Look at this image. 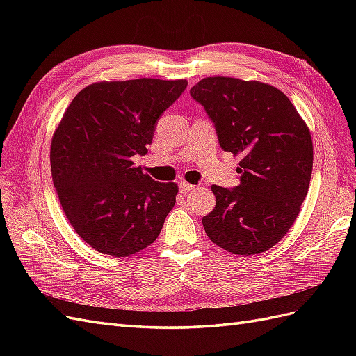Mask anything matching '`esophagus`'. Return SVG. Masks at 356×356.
<instances>
[{
  "instance_id": "obj_1",
  "label": "esophagus",
  "mask_w": 356,
  "mask_h": 356,
  "mask_svg": "<svg viewBox=\"0 0 356 356\" xmlns=\"http://www.w3.org/2000/svg\"><path fill=\"white\" fill-rule=\"evenodd\" d=\"M195 188L196 187L193 186V184H188V182H184V181L179 182V191L181 193H188V191H193Z\"/></svg>"
}]
</instances>
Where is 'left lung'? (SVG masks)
<instances>
[{"mask_svg":"<svg viewBox=\"0 0 356 356\" xmlns=\"http://www.w3.org/2000/svg\"><path fill=\"white\" fill-rule=\"evenodd\" d=\"M215 126L224 152L241 156L239 186H212L217 203L202 224L229 252L254 255L281 241L294 224L314 168L306 123L270 84L208 77L190 90Z\"/></svg>","mask_w":356,"mask_h":356,"instance_id":"left-lung-1","label":"left lung"}]
</instances>
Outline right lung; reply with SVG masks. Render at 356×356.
<instances>
[{"mask_svg": "<svg viewBox=\"0 0 356 356\" xmlns=\"http://www.w3.org/2000/svg\"><path fill=\"white\" fill-rule=\"evenodd\" d=\"M186 80L95 83L75 96L51 139L53 184L68 221L93 250L132 255L160 234L178 187L134 166Z\"/></svg>", "mask_w": 356, "mask_h": 356, "instance_id": "right-lung-1", "label": "right lung"}]
</instances>
